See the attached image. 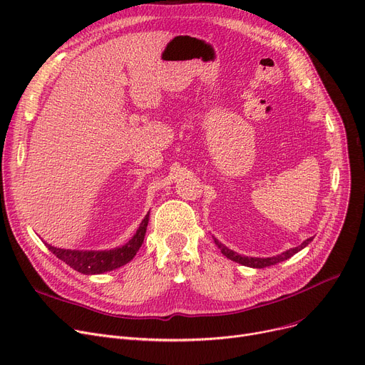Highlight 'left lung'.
<instances>
[{
  "label": "left lung",
  "instance_id": "1",
  "mask_svg": "<svg viewBox=\"0 0 365 365\" xmlns=\"http://www.w3.org/2000/svg\"><path fill=\"white\" fill-rule=\"evenodd\" d=\"M314 238H308L306 241H303L299 247H294V248H290V250H287L278 256H274V257H247V256H241L232 250H229L227 247H225L222 242H219L216 238H215V242L216 245L220 248L222 255H225L227 259H231L240 264H244V266H250V267H257V269H260V267H267V266H272L275 263H279V262H284L287 259H290L293 255H296L297 252H300L302 248H304L306 245H308Z\"/></svg>",
  "mask_w": 365,
  "mask_h": 365
}]
</instances>
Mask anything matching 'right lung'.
Segmentation results:
<instances>
[{
  "instance_id": "obj_1",
  "label": "right lung",
  "mask_w": 365,
  "mask_h": 365,
  "mask_svg": "<svg viewBox=\"0 0 365 365\" xmlns=\"http://www.w3.org/2000/svg\"><path fill=\"white\" fill-rule=\"evenodd\" d=\"M149 222V213L142 220L138 232L134 237L124 244L123 247L113 248V250H103V252H81V250H65V248H56L50 244H46L48 250L61 260H63L66 264H69L72 269L78 271L86 275H94V274H103L108 271L117 269L120 266H124L128 263L143 244L146 227Z\"/></svg>"
}]
</instances>
